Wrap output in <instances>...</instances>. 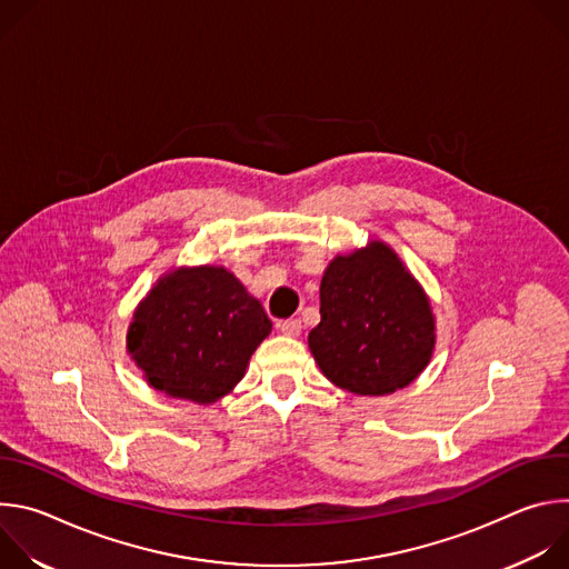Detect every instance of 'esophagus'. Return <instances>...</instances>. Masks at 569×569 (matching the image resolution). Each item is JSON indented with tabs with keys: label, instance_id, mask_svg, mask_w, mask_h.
Here are the masks:
<instances>
[{
	"label": "esophagus",
	"instance_id": "1",
	"mask_svg": "<svg viewBox=\"0 0 569 569\" xmlns=\"http://www.w3.org/2000/svg\"><path fill=\"white\" fill-rule=\"evenodd\" d=\"M279 329H281L283 336L297 338V336L301 333V321H299V319H286V321L279 323Z\"/></svg>",
	"mask_w": 569,
	"mask_h": 569
}]
</instances>
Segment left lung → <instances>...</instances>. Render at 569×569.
Wrapping results in <instances>:
<instances>
[{
    "label": "left lung",
    "mask_w": 569,
    "mask_h": 569,
    "mask_svg": "<svg viewBox=\"0 0 569 569\" xmlns=\"http://www.w3.org/2000/svg\"><path fill=\"white\" fill-rule=\"evenodd\" d=\"M319 315L308 349L323 376L356 396L405 389L432 360L430 297L385 240L373 238L327 266Z\"/></svg>",
    "instance_id": "obj_1"
}]
</instances>
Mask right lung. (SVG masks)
<instances>
[{
    "instance_id": "add662e5",
    "label": "right lung",
    "mask_w": 569,
    "mask_h": 569,
    "mask_svg": "<svg viewBox=\"0 0 569 569\" xmlns=\"http://www.w3.org/2000/svg\"><path fill=\"white\" fill-rule=\"evenodd\" d=\"M272 333L261 301L222 266H180L137 303L126 336L143 380L169 398L213 405Z\"/></svg>"
}]
</instances>
